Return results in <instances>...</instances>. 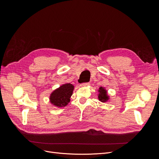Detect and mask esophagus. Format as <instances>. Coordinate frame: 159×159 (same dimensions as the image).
Segmentation results:
<instances>
[{
    "label": "esophagus",
    "mask_w": 159,
    "mask_h": 159,
    "mask_svg": "<svg viewBox=\"0 0 159 159\" xmlns=\"http://www.w3.org/2000/svg\"><path fill=\"white\" fill-rule=\"evenodd\" d=\"M89 83H83V84H80V86L81 87H86V86L89 85Z\"/></svg>",
    "instance_id": "1"
}]
</instances>
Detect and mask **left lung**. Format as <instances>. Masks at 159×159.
I'll use <instances>...</instances> for the list:
<instances>
[{
	"instance_id": "8db88e82",
	"label": "left lung",
	"mask_w": 159,
	"mask_h": 159,
	"mask_svg": "<svg viewBox=\"0 0 159 159\" xmlns=\"http://www.w3.org/2000/svg\"><path fill=\"white\" fill-rule=\"evenodd\" d=\"M98 94V99L102 102H106L109 100V96L107 94V91L105 90L103 87H100L99 90Z\"/></svg>"
}]
</instances>
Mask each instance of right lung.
<instances>
[{"instance_id": "add662e5", "label": "right lung", "mask_w": 159, "mask_h": 159, "mask_svg": "<svg viewBox=\"0 0 159 159\" xmlns=\"http://www.w3.org/2000/svg\"><path fill=\"white\" fill-rule=\"evenodd\" d=\"M74 89L71 84H66L55 89L50 96V103L57 107H65L68 104Z\"/></svg>"}]
</instances>
